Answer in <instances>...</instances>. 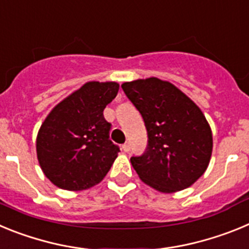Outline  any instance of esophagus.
<instances>
[{
	"mask_svg": "<svg viewBox=\"0 0 249 249\" xmlns=\"http://www.w3.org/2000/svg\"><path fill=\"white\" fill-rule=\"evenodd\" d=\"M122 149H123V152H129V149H131V147H129L128 142H126V143L123 144Z\"/></svg>",
	"mask_w": 249,
	"mask_h": 249,
	"instance_id": "34e87169",
	"label": "esophagus"
}]
</instances>
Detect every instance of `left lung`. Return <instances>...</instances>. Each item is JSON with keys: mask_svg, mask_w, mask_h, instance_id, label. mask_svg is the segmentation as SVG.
<instances>
[{"mask_svg": "<svg viewBox=\"0 0 249 249\" xmlns=\"http://www.w3.org/2000/svg\"><path fill=\"white\" fill-rule=\"evenodd\" d=\"M144 121L148 146L131 163L141 181L162 193L192 186L210 164L212 129L203 112L168 81L149 77L122 83Z\"/></svg>", "mask_w": 249, "mask_h": 249, "instance_id": "8db88e82", "label": "left lung"}]
</instances>
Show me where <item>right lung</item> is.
Listing matches in <instances>:
<instances>
[{"mask_svg": "<svg viewBox=\"0 0 249 249\" xmlns=\"http://www.w3.org/2000/svg\"><path fill=\"white\" fill-rule=\"evenodd\" d=\"M117 82H86L52 108L36 138L37 160L54 186L85 191L106 177L118 148L109 141L103 109L117 96Z\"/></svg>", "mask_w": 249, "mask_h": 249, "instance_id": "obj_1", "label": "right lung"}]
</instances>
